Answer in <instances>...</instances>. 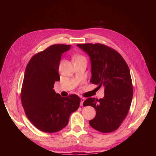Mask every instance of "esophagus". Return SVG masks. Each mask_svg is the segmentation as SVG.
Segmentation results:
<instances>
[{"mask_svg":"<svg viewBox=\"0 0 156 156\" xmlns=\"http://www.w3.org/2000/svg\"><path fill=\"white\" fill-rule=\"evenodd\" d=\"M85 101V99L84 98H81V102H80V105H83V102H84V101Z\"/></svg>","mask_w":156,"mask_h":156,"instance_id":"obj_1","label":"esophagus"}]
</instances>
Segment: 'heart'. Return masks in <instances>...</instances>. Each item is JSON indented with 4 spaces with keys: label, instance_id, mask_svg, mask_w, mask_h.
<instances>
[{
    "label": "heart",
    "instance_id": "1",
    "mask_svg": "<svg viewBox=\"0 0 156 156\" xmlns=\"http://www.w3.org/2000/svg\"><path fill=\"white\" fill-rule=\"evenodd\" d=\"M75 61H80V60H86V58L82 55H78L75 56Z\"/></svg>",
    "mask_w": 156,
    "mask_h": 156
}]
</instances>
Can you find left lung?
<instances>
[{
    "label": "left lung",
    "instance_id": "8db88e82",
    "mask_svg": "<svg viewBox=\"0 0 156 156\" xmlns=\"http://www.w3.org/2000/svg\"><path fill=\"white\" fill-rule=\"evenodd\" d=\"M81 50L90 57V82L104 86L102 99L87 98L83 105L96 110L95 117L89 123L94 129L110 133L116 130L126 117L133 91L128 66L116 51L101 44H79Z\"/></svg>",
    "mask_w": 156,
    "mask_h": 156
}]
</instances>
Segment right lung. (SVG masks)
<instances>
[{
	"mask_svg": "<svg viewBox=\"0 0 156 156\" xmlns=\"http://www.w3.org/2000/svg\"><path fill=\"white\" fill-rule=\"evenodd\" d=\"M70 45L54 44L34 55L25 73L21 100L27 117L39 130L57 132L67 125L70 115L76 111L80 98L76 94L62 97L53 89L60 80L58 68L62 54Z\"/></svg>",
	"mask_w": 156,
	"mask_h": 156,
	"instance_id": "obj_1",
	"label": "right lung"
}]
</instances>
